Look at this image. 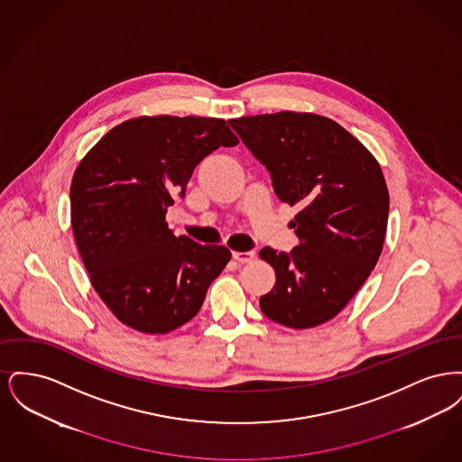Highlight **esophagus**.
<instances>
[{
	"mask_svg": "<svg viewBox=\"0 0 462 462\" xmlns=\"http://www.w3.org/2000/svg\"><path fill=\"white\" fill-rule=\"evenodd\" d=\"M232 256H234V260L236 262H239V263H251L253 260H254V253L253 251H247V253H241V251H234L232 253Z\"/></svg>",
	"mask_w": 462,
	"mask_h": 462,
	"instance_id": "obj_1",
	"label": "esophagus"
}]
</instances>
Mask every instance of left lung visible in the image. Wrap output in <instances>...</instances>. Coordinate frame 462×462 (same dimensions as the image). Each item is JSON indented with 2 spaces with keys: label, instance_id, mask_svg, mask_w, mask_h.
<instances>
[{
  "label": "left lung",
  "instance_id": "1",
  "mask_svg": "<svg viewBox=\"0 0 462 462\" xmlns=\"http://www.w3.org/2000/svg\"><path fill=\"white\" fill-rule=\"evenodd\" d=\"M272 176L277 198L298 208L289 226L298 245L260 258L275 286L260 298L264 315L291 329L334 319L377 263L390 196L379 162L352 133L326 116L282 110L228 121Z\"/></svg>",
  "mask_w": 462,
  "mask_h": 462
}]
</instances>
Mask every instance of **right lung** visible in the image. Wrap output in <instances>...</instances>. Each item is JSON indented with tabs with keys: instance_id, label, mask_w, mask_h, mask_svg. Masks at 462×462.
Returning <instances> with one entry per match:
<instances>
[{
	"instance_id": "obj_1",
	"label": "right lung",
	"mask_w": 462,
	"mask_h": 462,
	"mask_svg": "<svg viewBox=\"0 0 462 462\" xmlns=\"http://www.w3.org/2000/svg\"><path fill=\"white\" fill-rule=\"evenodd\" d=\"M239 138L218 117L140 116L106 133L70 181V225L89 282L114 317L168 334L198 315L232 258L176 237L166 213L199 162Z\"/></svg>"
}]
</instances>
